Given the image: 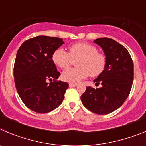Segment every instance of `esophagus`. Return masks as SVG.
Returning a JSON list of instances; mask_svg holds the SVG:
<instances>
[{"label":"esophagus","mask_w":146,"mask_h":146,"mask_svg":"<svg viewBox=\"0 0 146 146\" xmlns=\"http://www.w3.org/2000/svg\"><path fill=\"white\" fill-rule=\"evenodd\" d=\"M77 85L76 84V83H69V87L70 88H74V87H76Z\"/></svg>","instance_id":"esophagus-1"}]
</instances>
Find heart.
<instances>
[{
    "instance_id": "obj_1",
    "label": "heart",
    "mask_w": 146,
    "mask_h": 146,
    "mask_svg": "<svg viewBox=\"0 0 146 146\" xmlns=\"http://www.w3.org/2000/svg\"><path fill=\"white\" fill-rule=\"evenodd\" d=\"M69 52L63 49H57L52 55L54 64L60 69H66L74 62L77 68L68 69L62 73L63 80L70 83H77L88 76L95 77L101 74L105 69L106 56L98 52L94 45L85 42H78L71 44Z\"/></svg>"
}]
</instances>
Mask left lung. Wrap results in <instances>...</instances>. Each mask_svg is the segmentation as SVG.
Instances as JSON below:
<instances>
[{"label":"left lung","mask_w":146,"mask_h":146,"mask_svg":"<svg viewBox=\"0 0 146 146\" xmlns=\"http://www.w3.org/2000/svg\"><path fill=\"white\" fill-rule=\"evenodd\" d=\"M94 42L104 51L106 66L94 80L102 87L88 86L81 101L92 113L106 115L116 110L128 97L133 83V61L128 50L112 38H99Z\"/></svg>","instance_id":"left-lung-1"}]
</instances>
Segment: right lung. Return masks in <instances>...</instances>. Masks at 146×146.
Returning <instances> with one entry per match:
<instances>
[{
  "mask_svg": "<svg viewBox=\"0 0 146 146\" xmlns=\"http://www.w3.org/2000/svg\"><path fill=\"white\" fill-rule=\"evenodd\" d=\"M64 42L57 37L38 36L26 40L17 51L14 66L17 91L25 106L38 113L52 111L62 103L69 84L60 75L52 55ZM54 82L48 84V80Z\"/></svg>",
  "mask_w": 146,
  "mask_h": 146,
  "instance_id": "right-lung-1",
  "label": "right lung"
}]
</instances>
